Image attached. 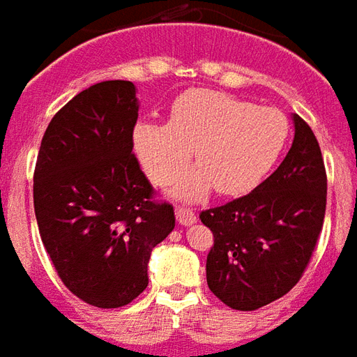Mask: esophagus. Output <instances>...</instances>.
Returning <instances> with one entry per match:
<instances>
[{"label": "esophagus", "instance_id": "1", "mask_svg": "<svg viewBox=\"0 0 357 357\" xmlns=\"http://www.w3.org/2000/svg\"><path fill=\"white\" fill-rule=\"evenodd\" d=\"M174 215H176V221L184 227H190V225L196 223V213L192 211L190 207H183L178 206L174 209Z\"/></svg>", "mask_w": 357, "mask_h": 357}]
</instances>
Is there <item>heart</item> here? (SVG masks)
Segmentation results:
<instances>
[{
  "mask_svg": "<svg viewBox=\"0 0 357 357\" xmlns=\"http://www.w3.org/2000/svg\"><path fill=\"white\" fill-rule=\"evenodd\" d=\"M132 140L144 171L159 186L173 183L194 151L198 167L176 186V196L199 199L213 186L223 196H238L279 163L290 123L279 109L198 88L174 100L167 125L138 123Z\"/></svg>",
  "mask_w": 357,
  "mask_h": 357,
  "instance_id": "1",
  "label": "heart"
}]
</instances>
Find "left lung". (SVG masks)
Here are the masks:
<instances>
[{
  "mask_svg": "<svg viewBox=\"0 0 357 357\" xmlns=\"http://www.w3.org/2000/svg\"><path fill=\"white\" fill-rule=\"evenodd\" d=\"M294 142L255 190L199 213L213 232L207 287L223 304L254 312L290 292L310 265L327 207V173L315 134L294 115Z\"/></svg>",
  "mask_w": 357,
  "mask_h": 357,
  "instance_id": "obj_1",
  "label": "left lung"
}]
</instances>
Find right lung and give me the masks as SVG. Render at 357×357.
Wrapping results in <instances>:
<instances>
[{
  "instance_id": "add662e5",
  "label": "right lung",
  "mask_w": 357,
  "mask_h": 357,
  "mask_svg": "<svg viewBox=\"0 0 357 357\" xmlns=\"http://www.w3.org/2000/svg\"><path fill=\"white\" fill-rule=\"evenodd\" d=\"M136 88L105 80L77 93L47 125L34 169V213L55 271L103 310L148 287L151 250L174 229V209L132 153Z\"/></svg>"
}]
</instances>
